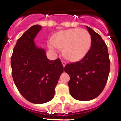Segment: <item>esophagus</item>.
<instances>
[{"mask_svg":"<svg viewBox=\"0 0 121 121\" xmlns=\"http://www.w3.org/2000/svg\"><path fill=\"white\" fill-rule=\"evenodd\" d=\"M61 63H62V65H63V67H65V66H66V62L65 61L62 60L61 61Z\"/></svg>","mask_w":121,"mask_h":121,"instance_id":"esophagus-1","label":"esophagus"}]
</instances>
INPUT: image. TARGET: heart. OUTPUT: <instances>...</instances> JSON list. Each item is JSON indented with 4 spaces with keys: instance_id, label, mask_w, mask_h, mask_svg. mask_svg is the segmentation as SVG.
Here are the masks:
<instances>
[{
    "instance_id": "b5f03b06",
    "label": "heart",
    "mask_w": 121,
    "mask_h": 121,
    "mask_svg": "<svg viewBox=\"0 0 121 121\" xmlns=\"http://www.w3.org/2000/svg\"><path fill=\"white\" fill-rule=\"evenodd\" d=\"M91 44L90 34L86 30L79 28L59 31L48 42V46L51 51H56L58 48H64L63 52L65 57L72 61L83 58L90 50Z\"/></svg>"
}]
</instances>
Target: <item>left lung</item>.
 Segmentation results:
<instances>
[{"instance_id": "left-lung-1", "label": "left lung", "mask_w": 121, "mask_h": 121, "mask_svg": "<svg viewBox=\"0 0 121 121\" xmlns=\"http://www.w3.org/2000/svg\"><path fill=\"white\" fill-rule=\"evenodd\" d=\"M92 38L90 49L79 61L66 65L70 95L79 101H90L103 92L110 72L107 46L100 35L86 26Z\"/></svg>"}]
</instances>
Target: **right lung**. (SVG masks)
I'll return each mask as SVG.
<instances>
[{"label": "right lung", "mask_w": 121, "mask_h": 121, "mask_svg": "<svg viewBox=\"0 0 121 121\" xmlns=\"http://www.w3.org/2000/svg\"><path fill=\"white\" fill-rule=\"evenodd\" d=\"M42 27L35 25L17 40L11 60L13 80L22 95L34 104L51 101L64 71L61 60H49L43 48L37 47L35 37Z\"/></svg>", "instance_id": "right-lung-1"}]
</instances>
